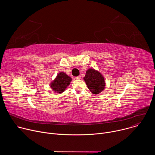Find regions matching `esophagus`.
Masks as SVG:
<instances>
[{"label": "esophagus", "instance_id": "esophagus-1", "mask_svg": "<svg viewBox=\"0 0 155 155\" xmlns=\"http://www.w3.org/2000/svg\"><path fill=\"white\" fill-rule=\"evenodd\" d=\"M76 79H77V80H80V79H81V77H80V76H78V77H76Z\"/></svg>", "mask_w": 155, "mask_h": 155}]
</instances>
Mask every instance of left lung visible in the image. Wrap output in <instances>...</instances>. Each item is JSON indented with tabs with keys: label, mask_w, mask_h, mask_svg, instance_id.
Returning <instances> with one entry per match:
<instances>
[{
	"label": "left lung",
	"mask_w": 155,
	"mask_h": 155,
	"mask_svg": "<svg viewBox=\"0 0 155 155\" xmlns=\"http://www.w3.org/2000/svg\"><path fill=\"white\" fill-rule=\"evenodd\" d=\"M88 89L94 94H99L105 90V81L104 76L97 70L90 68L83 78Z\"/></svg>",
	"instance_id": "obj_1"
}]
</instances>
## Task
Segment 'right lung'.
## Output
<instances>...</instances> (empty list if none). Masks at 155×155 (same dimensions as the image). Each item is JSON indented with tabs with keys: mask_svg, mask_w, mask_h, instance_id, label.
<instances>
[{
	"mask_svg": "<svg viewBox=\"0 0 155 155\" xmlns=\"http://www.w3.org/2000/svg\"><path fill=\"white\" fill-rule=\"evenodd\" d=\"M72 80V78L67 74L63 72H61L50 83V86L54 93H62L70 84Z\"/></svg>",
	"mask_w": 155,
	"mask_h": 155,
	"instance_id": "obj_1",
	"label": "right lung"
}]
</instances>
